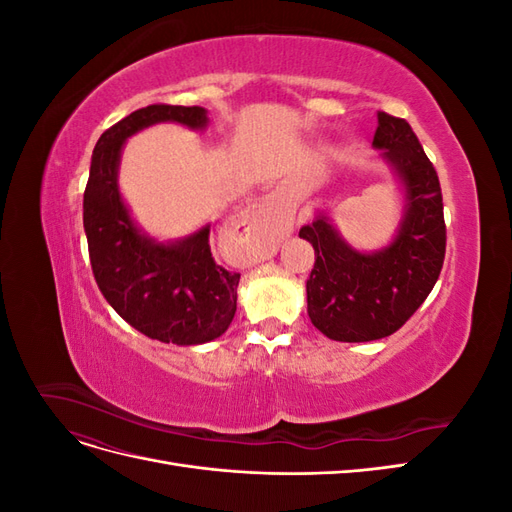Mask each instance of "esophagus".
<instances>
[{"label": "esophagus", "mask_w": 512, "mask_h": 512, "mask_svg": "<svg viewBox=\"0 0 512 512\" xmlns=\"http://www.w3.org/2000/svg\"><path fill=\"white\" fill-rule=\"evenodd\" d=\"M256 209H260L262 213H267V218L275 224V226H288L292 222V213L288 209V205L277 194H267L262 196L260 200H256Z\"/></svg>", "instance_id": "obj_1"}]
</instances>
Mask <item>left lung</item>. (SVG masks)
I'll return each instance as SVG.
<instances>
[{"label": "left lung", "mask_w": 512, "mask_h": 512, "mask_svg": "<svg viewBox=\"0 0 512 512\" xmlns=\"http://www.w3.org/2000/svg\"><path fill=\"white\" fill-rule=\"evenodd\" d=\"M371 145L401 190V220L391 243L374 252L356 250L322 209L299 230L316 252L307 314L335 342H374L404 327L436 286L444 262L440 181L410 123L378 113Z\"/></svg>", "instance_id": "obj_1"}]
</instances>
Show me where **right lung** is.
<instances>
[{"label": "right lung", "instance_id": "add662e5", "mask_svg": "<svg viewBox=\"0 0 512 512\" xmlns=\"http://www.w3.org/2000/svg\"><path fill=\"white\" fill-rule=\"evenodd\" d=\"M203 132L207 108L151 104L108 128L91 156L83 226L98 288L136 331L164 344L218 339L237 312L239 273L215 265L209 224L188 237L158 241L138 226L119 190V162L130 136L156 123Z\"/></svg>", "mask_w": 512, "mask_h": 512}]
</instances>
